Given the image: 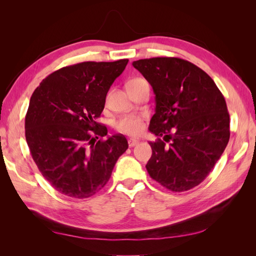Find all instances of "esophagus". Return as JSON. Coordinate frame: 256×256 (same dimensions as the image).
I'll list each match as a JSON object with an SVG mask.
<instances>
[{
	"label": "esophagus",
	"mask_w": 256,
	"mask_h": 256,
	"mask_svg": "<svg viewBox=\"0 0 256 256\" xmlns=\"http://www.w3.org/2000/svg\"><path fill=\"white\" fill-rule=\"evenodd\" d=\"M138 143V140H134V138H129V140H128V145H129V147H134V146H136Z\"/></svg>",
	"instance_id": "esophagus-1"
}]
</instances>
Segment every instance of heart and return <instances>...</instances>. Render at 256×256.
<instances>
[{
	"label": "heart",
	"mask_w": 256,
	"mask_h": 256,
	"mask_svg": "<svg viewBox=\"0 0 256 256\" xmlns=\"http://www.w3.org/2000/svg\"><path fill=\"white\" fill-rule=\"evenodd\" d=\"M142 80L143 79L141 78H136L129 81L128 84H132ZM115 128L122 134L132 136H138L143 130V118L141 115H138V114L125 115L115 122Z\"/></svg>",
	"instance_id": "1"
}]
</instances>
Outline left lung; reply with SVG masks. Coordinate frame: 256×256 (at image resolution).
Wrapping results in <instances>:
<instances>
[{
	"instance_id": "left-lung-1",
	"label": "left lung",
	"mask_w": 256,
	"mask_h": 256,
	"mask_svg": "<svg viewBox=\"0 0 256 256\" xmlns=\"http://www.w3.org/2000/svg\"><path fill=\"white\" fill-rule=\"evenodd\" d=\"M132 66L152 85L156 109L150 131V176L174 192L187 191L212 172L230 140L226 99L204 70L177 58L138 60ZM166 142H170L168 146Z\"/></svg>"
}]
</instances>
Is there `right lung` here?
<instances>
[{
  "mask_svg": "<svg viewBox=\"0 0 256 256\" xmlns=\"http://www.w3.org/2000/svg\"><path fill=\"white\" fill-rule=\"evenodd\" d=\"M128 60L83 62L52 72L30 100L26 138L42 176L60 193L94 196L109 182L116 161L128 148L122 134L106 138L96 122L108 92Z\"/></svg>",
  "mask_w": 256,
  "mask_h": 256,
  "instance_id": "right-lung-1",
  "label": "right lung"
}]
</instances>
